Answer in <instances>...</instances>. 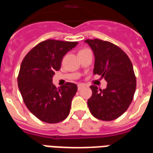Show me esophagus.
<instances>
[{"label": "esophagus", "instance_id": "esophagus-1", "mask_svg": "<svg viewBox=\"0 0 153 153\" xmlns=\"http://www.w3.org/2000/svg\"><path fill=\"white\" fill-rule=\"evenodd\" d=\"M83 87H84V86H83V84H79V85H78V90L82 89V88H83Z\"/></svg>", "mask_w": 153, "mask_h": 153}]
</instances>
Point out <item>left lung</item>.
Segmentation results:
<instances>
[{
    "mask_svg": "<svg viewBox=\"0 0 153 153\" xmlns=\"http://www.w3.org/2000/svg\"><path fill=\"white\" fill-rule=\"evenodd\" d=\"M95 56L93 74L101 75L107 82L105 89L90 86L93 95L88 100L92 115L110 121L120 117L130 105L135 89L134 68L125 51L111 42L100 39H87Z\"/></svg>",
    "mask_w": 153,
    "mask_h": 153,
    "instance_id": "8db88e82",
    "label": "left lung"
}]
</instances>
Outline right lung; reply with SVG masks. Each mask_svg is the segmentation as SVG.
<instances>
[{
  "label": "right lung",
  "mask_w": 153,
  "mask_h": 153,
  "mask_svg": "<svg viewBox=\"0 0 153 153\" xmlns=\"http://www.w3.org/2000/svg\"><path fill=\"white\" fill-rule=\"evenodd\" d=\"M77 42L48 39L35 46L20 65L18 86L28 109L40 120L49 124L62 121L70 114L76 84L66 83L57 89L52 83L55 71L60 69L65 55Z\"/></svg>",
  "instance_id": "obj_1"
}]
</instances>
